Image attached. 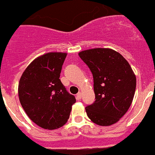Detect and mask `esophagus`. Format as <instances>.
I'll return each instance as SVG.
<instances>
[{
  "label": "esophagus",
  "instance_id": "esophagus-1",
  "mask_svg": "<svg viewBox=\"0 0 155 155\" xmlns=\"http://www.w3.org/2000/svg\"><path fill=\"white\" fill-rule=\"evenodd\" d=\"M81 97H82V95L81 93H78L77 95H76V99H78V100H80L81 99Z\"/></svg>",
  "mask_w": 155,
  "mask_h": 155
}]
</instances>
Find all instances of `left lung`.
Masks as SVG:
<instances>
[{
    "label": "left lung",
    "instance_id": "1",
    "mask_svg": "<svg viewBox=\"0 0 155 155\" xmlns=\"http://www.w3.org/2000/svg\"><path fill=\"white\" fill-rule=\"evenodd\" d=\"M90 68L95 101L85 107L89 119L99 126L117 123L131 105L136 77L121 54L110 48H93L79 53Z\"/></svg>",
    "mask_w": 155,
    "mask_h": 155
}]
</instances>
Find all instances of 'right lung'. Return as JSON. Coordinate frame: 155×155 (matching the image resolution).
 Returning a JSON list of instances; mask_svg holds the SVG:
<instances>
[{
  "mask_svg": "<svg viewBox=\"0 0 155 155\" xmlns=\"http://www.w3.org/2000/svg\"><path fill=\"white\" fill-rule=\"evenodd\" d=\"M67 53L48 52L32 61L19 82V99L25 113L39 127L54 130L69 119L74 95L60 80Z\"/></svg>",
  "mask_w": 155,
  "mask_h": 155,
  "instance_id": "right-lung-1",
  "label": "right lung"
}]
</instances>
